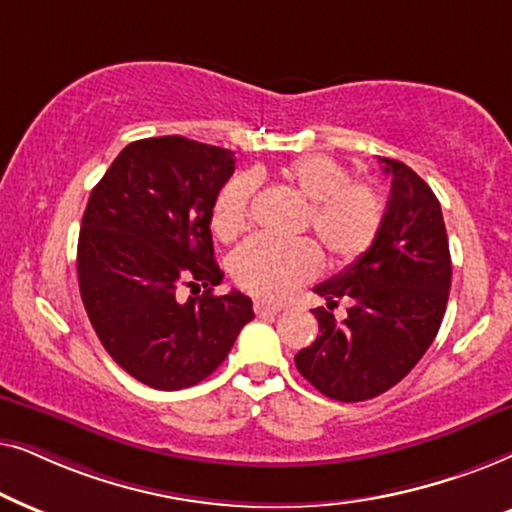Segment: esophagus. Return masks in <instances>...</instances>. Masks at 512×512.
<instances>
[{
    "label": "esophagus",
    "instance_id": "esophagus-1",
    "mask_svg": "<svg viewBox=\"0 0 512 512\" xmlns=\"http://www.w3.org/2000/svg\"><path fill=\"white\" fill-rule=\"evenodd\" d=\"M283 309V304H274V302H264V299H257L255 302V313L257 316H276L278 311Z\"/></svg>",
    "mask_w": 512,
    "mask_h": 512
}]
</instances>
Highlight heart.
<instances>
[{
    "mask_svg": "<svg viewBox=\"0 0 512 512\" xmlns=\"http://www.w3.org/2000/svg\"><path fill=\"white\" fill-rule=\"evenodd\" d=\"M283 180L306 203L304 224L323 245L332 262L353 264L370 252L384 224V199L372 185L351 180L349 168L327 154L299 156L283 168ZM255 180L238 175L217 194L213 229L229 238L243 229ZM231 276L252 295L278 299L309 281L320 269V252L311 241H274L255 236L234 250Z\"/></svg>",
    "mask_w": 512,
    "mask_h": 512,
    "instance_id": "heart-1",
    "label": "heart"
}]
</instances>
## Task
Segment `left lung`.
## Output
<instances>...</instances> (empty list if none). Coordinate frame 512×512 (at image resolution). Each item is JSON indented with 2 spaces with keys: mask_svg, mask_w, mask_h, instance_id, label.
Here are the masks:
<instances>
[{
  "mask_svg": "<svg viewBox=\"0 0 512 512\" xmlns=\"http://www.w3.org/2000/svg\"><path fill=\"white\" fill-rule=\"evenodd\" d=\"M391 175L384 224L370 252L313 292L318 337L295 356L302 377L327 398L363 403L412 372L438 335L452 285V257L440 201L403 161L384 159ZM344 298L350 316L331 309Z\"/></svg>",
  "mask_w": 512,
  "mask_h": 512,
  "instance_id": "8db88e82",
  "label": "left lung"
}]
</instances>
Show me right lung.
Instances as JSON below:
<instances>
[{
    "instance_id": "add662e5",
    "label": "right lung",
    "mask_w": 512,
    "mask_h": 512,
    "mask_svg": "<svg viewBox=\"0 0 512 512\" xmlns=\"http://www.w3.org/2000/svg\"><path fill=\"white\" fill-rule=\"evenodd\" d=\"M231 175V149L163 135L121 149L88 196L81 302L114 363L159 391L210 377L255 318L243 292L213 295L224 274L210 220ZM180 284L207 290L180 303Z\"/></svg>"
}]
</instances>
